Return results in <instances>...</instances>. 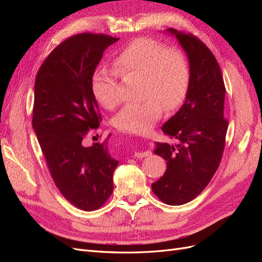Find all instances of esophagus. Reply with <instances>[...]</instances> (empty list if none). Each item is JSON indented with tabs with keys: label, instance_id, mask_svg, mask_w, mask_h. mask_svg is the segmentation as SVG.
<instances>
[{
	"label": "esophagus",
	"instance_id": "1",
	"mask_svg": "<svg viewBox=\"0 0 262 262\" xmlns=\"http://www.w3.org/2000/svg\"><path fill=\"white\" fill-rule=\"evenodd\" d=\"M150 153L149 150H145V152H136L134 153V157H138V158H142V157H147V156H149Z\"/></svg>",
	"mask_w": 262,
	"mask_h": 262
}]
</instances>
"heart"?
I'll return each mask as SVG.
<instances>
[{
    "label": "heart",
    "mask_w": 262,
    "mask_h": 262,
    "mask_svg": "<svg viewBox=\"0 0 262 262\" xmlns=\"http://www.w3.org/2000/svg\"><path fill=\"white\" fill-rule=\"evenodd\" d=\"M115 69L98 67L92 76V93L98 104L114 109L121 100L118 91V72L122 75L143 74L146 99L126 104L115 117L116 128L128 133H144L163 112L179 107L189 91L191 70L187 55L178 49L150 38H140L119 51Z\"/></svg>",
    "instance_id": "b5f03b06"
}]
</instances>
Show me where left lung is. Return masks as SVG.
I'll return each mask as SVG.
<instances>
[{"label":"left lung","mask_w":262,"mask_h":262,"mask_svg":"<svg viewBox=\"0 0 262 262\" xmlns=\"http://www.w3.org/2000/svg\"><path fill=\"white\" fill-rule=\"evenodd\" d=\"M166 33L186 52L191 80L185 102L162 128L177 144L156 142L154 153L164 158L167 169L152 190L164 203L181 205L203 191L221 163L228 126L225 86L215 57L201 40L173 28Z\"/></svg>","instance_id":"8db88e82"}]
</instances>
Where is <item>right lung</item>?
<instances>
[{
    "label": "right lung",
    "mask_w": 262,
    "mask_h": 262,
    "mask_svg": "<svg viewBox=\"0 0 262 262\" xmlns=\"http://www.w3.org/2000/svg\"><path fill=\"white\" fill-rule=\"evenodd\" d=\"M119 38L78 34L60 43L45 60L35 82L33 128L51 177L66 199L84 211L104 204L114 190L119 162L107 140L84 145L101 116L92 93V76L102 53Z\"/></svg>",
    "instance_id": "right-lung-1"
}]
</instances>
